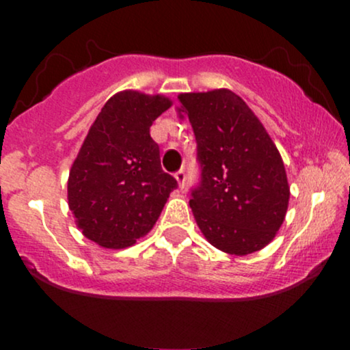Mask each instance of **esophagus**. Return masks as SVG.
<instances>
[{"label": "esophagus", "instance_id": "esophagus-1", "mask_svg": "<svg viewBox=\"0 0 350 350\" xmlns=\"http://www.w3.org/2000/svg\"><path fill=\"white\" fill-rule=\"evenodd\" d=\"M174 178H176V180H178L179 187H184V183H186V171L179 170V171L174 174Z\"/></svg>", "mask_w": 350, "mask_h": 350}]
</instances>
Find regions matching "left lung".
<instances>
[{"label":"left lung","instance_id":"obj_1","mask_svg":"<svg viewBox=\"0 0 350 350\" xmlns=\"http://www.w3.org/2000/svg\"><path fill=\"white\" fill-rule=\"evenodd\" d=\"M198 142L199 184L192 214L208 243L230 255L262 250L286 215L290 186L275 143L239 95L227 88L180 94Z\"/></svg>","mask_w":350,"mask_h":350}]
</instances>
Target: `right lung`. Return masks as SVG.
<instances>
[{
  "label": "right lung",
  "instance_id": "1",
  "mask_svg": "<svg viewBox=\"0 0 350 350\" xmlns=\"http://www.w3.org/2000/svg\"><path fill=\"white\" fill-rule=\"evenodd\" d=\"M163 95L120 92L88 130L67 183L82 234L105 248L131 247L161 214L178 180L163 171L150 126L171 107Z\"/></svg>",
  "mask_w": 350,
  "mask_h": 350
}]
</instances>
